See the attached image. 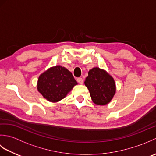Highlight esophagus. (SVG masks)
<instances>
[{"mask_svg":"<svg viewBox=\"0 0 156 156\" xmlns=\"http://www.w3.org/2000/svg\"><path fill=\"white\" fill-rule=\"evenodd\" d=\"M77 81H78V82L80 84H83V79H82V78H78V79H77Z\"/></svg>","mask_w":156,"mask_h":156,"instance_id":"1","label":"esophagus"}]
</instances>
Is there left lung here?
<instances>
[{
  "mask_svg": "<svg viewBox=\"0 0 156 156\" xmlns=\"http://www.w3.org/2000/svg\"><path fill=\"white\" fill-rule=\"evenodd\" d=\"M94 103L105 105L110 102L116 92L115 80L104 69L93 68L88 72L84 81Z\"/></svg>",
  "mask_w": 156,
  "mask_h": 156,
  "instance_id": "1",
  "label": "left lung"
}]
</instances>
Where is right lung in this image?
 Here are the masks:
<instances>
[{
  "mask_svg": "<svg viewBox=\"0 0 156 156\" xmlns=\"http://www.w3.org/2000/svg\"><path fill=\"white\" fill-rule=\"evenodd\" d=\"M77 84V82L68 69L61 66H55L39 76L37 88L45 99L55 102L65 98Z\"/></svg>",
  "mask_w": 156,
  "mask_h": 156,
  "instance_id": "right-lung-1",
  "label": "right lung"
}]
</instances>
